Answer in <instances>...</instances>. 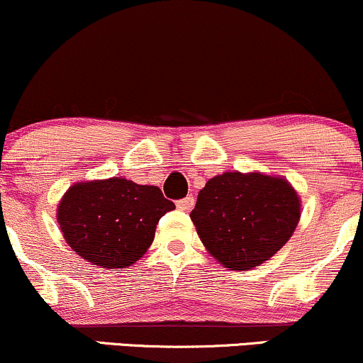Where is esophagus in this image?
I'll use <instances>...</instances> for the list:
<instances>
[{
  "instance_id": "34e87169",
  "label": "esophagus",
  "mask_w": 363,
  "mask_h": 363,
  "mask_svg": "<svg viewBox=\"0 0 363 363\" xmlns=\"http://www.w3.org/2000/svg\"><path fill=\"white\" fill-rule=\"evenodd\" d=\"M176 205H177L179 210H182V211H189L191 208L194 206V198H193V196H186V198L179 199V201L176 203Z\"/></svg>"
}]
</instances>
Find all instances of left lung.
Returning <instances> with one entry per match:
<instances>
[{
	"label": "left lung",
	"mask_w": 363,
	"mask_h": 363,
	"mask_svg": "<svg viewBox=\"0 0 363 363\" xmlns=\"http://www.w3.org/2000/svg\"><path fill=\"white\" fill-rule=\"evenodd\" d=\"M301 201L285 179L225 172L206 182L191 211L199 239L232 269L268 261L294 234Z\"/></svg>",
	"instance_id": "obj_1"
}]
</instances>
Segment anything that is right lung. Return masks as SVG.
<instances>
[{
	"instance_id": "right-lung-1",
	"label": "right lung",
	"mask_w": 363,
	"mask_h": 363,
	"mask_svg": "<svg viewBox=\"0 0 363 363\" xmlns=\"http://www.w3.org/2000/svg\"><path fill=\"white\" fill-rule=\"evenodd\" d=\"M174 208L157 186L112 177L69 187L57 208V222L78 256L119 269L147 252L158 220Z\"/></svg>"
}]
</instances>
